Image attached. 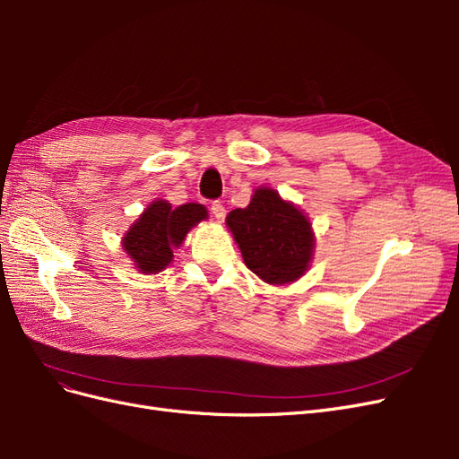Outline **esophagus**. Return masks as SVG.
Listing matches in <instances>:
<instances>
[{
	"instance_id": "obj_1",
	"label": "esophagus",
	"mask_w": 459,
	"mask_h": 459,
	"mask_svg": "<svg viewBox=\"0 0 459 459\" xmlns=\"http://www.w3.org/2000/svg\"><path fill=\"white\" fill-rule=\"evenodd\" d=\"M211 211H212V214H214V218L216 220H224L226 218V206L221 204V203H212V206H211Z\"/></svg>"
}]
</instances>
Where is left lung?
<instances>
[{
    "label": "left lung",
    "instance_id": "obj_1",
    "mask_svg": "<svg viewBox=\"0 0 459 459\" xmlns=\"http://www.w3.org/2000/svg\"><path fill=\"white\" fill-rule=\"evenodd\" d=\"M245 266L270 285H289L308 272L316 235L310 218L272 187H256L251 203L226 218Z\"/></svg>",
    "mask_w": 459,
    "mask_h": 459
}]
</instances>
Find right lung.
Returning a JSON list of instances; mask_svg holds the SVG:
<instances>
[{"label":"right lung","instance_id":"right-lung-1","mask_svg":"<svg viewBox=\"0 0 459 459\" xmlns=\"http://www.w3.org/2000/svg\"><path fill=\"white\" fill-rule=\"evenodd\" d=\"M206 218L204 204L186 203L172 208L169 201L155 199L124 233L122 248L137 272L159 273L169 268L174 248L182 247L187 233Z\"/></svg>","mask_w":459,"mask_h":459}]
</instances>
